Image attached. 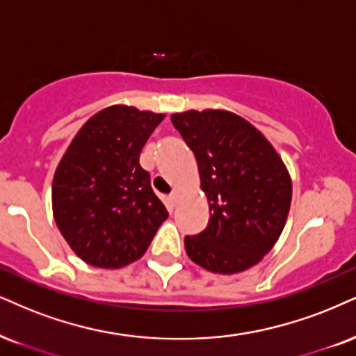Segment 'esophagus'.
I'll use <instances>...</instances> for the list:
<instances>
[{
  "mask_svg": "<svg viewBox=\"0 0 356 356\" xmlns=\"http://www.w3.org/2000/svg\"><path fill=\"white\" fill-rule=\"evenodd\" d=\"M170 201H171V204H175V206L178 204V201H179V191H178V190H173V191H171V195H170Z\"/></svg>",
  "mask_w": 356,
  "mask_h": 356,
  "instance_id": "esophagus-1",
  "label": "esophagus"
}]
</instances>
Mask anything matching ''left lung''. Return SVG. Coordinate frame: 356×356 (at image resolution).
<instances>
[{
  "label": "left lung",
  "instance_id": "left-lung-1",
  "mask_svg": "<svg viewBox=\"0 0 356 356\" xmlns=\"http://www.w3.org/2000/svg\"><path fill=\"white\" fill-rule=\"evenodd\" d=\"M171 122L195 153L209 206L206 229L185 238L188 257L214 274L256 266L279 241L291 209L292 179L284 160L234 112H177Z\"/></svg>",
  "mask_w": 356,
  "mask_h": 356
}]
</instances>
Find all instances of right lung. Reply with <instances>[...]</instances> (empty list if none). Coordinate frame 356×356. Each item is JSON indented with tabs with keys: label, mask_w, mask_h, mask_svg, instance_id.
Returning <instances> with one entry per match:
<instances>
[{
	"label": "right lung",
	"mask_w": 356,
	"mask_h": 356,
	"mask_svg": "<svg viewBox=\"0 0 356 356\" xmlns=\"http://www.w3.org/2000/svg\"><path fill=\"white\" fill-rule=\"evenodd\" d=\"M165 113L117 104L92 115L69 143L52 179V214L86 264L120 269L138 261L168 218L140 152Z\"/></svg>",
	"instance_id": "add662e5"
}]
</instances>
